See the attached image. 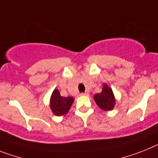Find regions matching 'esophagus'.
<instances>
[{"label": "esophagus", "instance_id": "1", "mask_svg": "<svg viewBox=\"0 0 158 158\" xmlns=\"http://www.w3.org/2000/svg\"><path fill=\"white\" fill-rule=\"evenodd\" d=\"M81 95H86V96H87V95H89V93H88V92L82 93V94H81Z\"/></svg>", "mask_w": 158, "mask_h": 158}]
</instances>
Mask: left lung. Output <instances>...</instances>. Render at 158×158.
<instances>
[{
	"mask_svg": "<svg viewBox=\"0 0 158 158\" xmlns=\"http://www.w3.org/2000/svg\"><path fill=\"white\" fill-rule=\"evenodd\" d=\"M94 100L98 107L105 111H110L114 109L115 106V97L113 90L106 83L102 86L101 93L94 95Z\"/></svg>",
	"mask_w": 158,
	"mask_h": 158,
	"instance_id": "left-lung-1",
	"label": "left lung"
}]
</instances>
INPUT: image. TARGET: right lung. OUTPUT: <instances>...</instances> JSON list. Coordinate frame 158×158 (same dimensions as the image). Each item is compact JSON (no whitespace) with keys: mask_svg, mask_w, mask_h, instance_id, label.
<instances>
[{"mask_svg":"<svg viewBox=\"0 0 158 158\" xmlns=\"http://www.w3.org/2000/svg\"><path fill=\"white\" fill-rule=\"evenodd\" d=\"M73 97H63L60 95V90L55 89L50 98V108L56 116H63L68 113L74 102Z\"/></svg>","mask_w":158,"mask_h":158,"instance_id":"add662e5","label":"right lung"}]
</instances>
